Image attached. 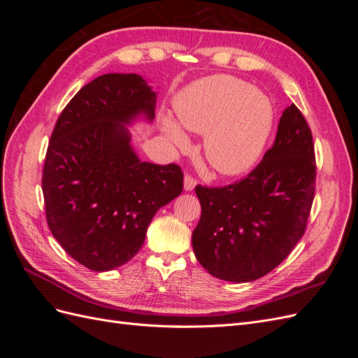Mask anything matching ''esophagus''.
<instances>
[{
	"instance_id": "34e87169",
	"label": "esophagus",
	"mask_w": 358,
	"mask_h": 358,
	"mask_svg": "<svg viewBox=\"0 0 358 358\" xmlns=\"http://www.w3.org/2000/svg\"><path fill=\"white\" fill-rule=\"evenodd\" d=\"M196 185L197 179H194L191 175H185V179H183V188H185V191H192Z\"/></svg>"
}]
</instances>
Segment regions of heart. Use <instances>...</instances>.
I'll list each match as a JSON object with an SVG mask.
<instances>
[{"label": "heart", "instance_id": "obj_1", "mask_svg": "<svg viewBox=\"0 0 358 358\" xmlns=\"http://www.w3.org/2000/svg\"><path fill=\"white\" fill-rule=\"evenodd\" d=\"M179 124L204 134V155L222 175H242L262 155L273 125V107L251 85L233 76H210L183 91L176 101ZM164 131L178 148L188 146L180 127L166 119Z\"/></svg>", "mask_w": 358, "mask_h": 358}]
</instances>
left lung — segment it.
<instances>
[{
  "label": "left lung",
  "instance_id": "8db88e82",
  "mask_svg": "<svg viewBox=\"0 0 358 358\" xmlns=\"http://www.w3.org/2000/svg\"><path fill=\"white\" fill-rule=\"evenodd\" d=\"M315 149L296 104L278 125L273 146L248 175L225 187H196L201 204L192 248L208 272L251 282L272 272L305 234L315 196Z\"/></svg>",
  "mask_w": 358,
  "mask_h": 358
}]
</instances>
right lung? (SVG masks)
Listing matches in <instances>:
<instances>
[{"label":"right lung","instance_id":"1","mask_svg":"<svg viewBox=\"0 0 358 358\" xmlns=\"http://www.w3.org/2000/svg\"><path fill=\"white\" fill-rule=\"evenodd\" d=\"M157 95L137 74L110 73L76 94L58 117L43 167L53 237L95 272L128 263L162 206L183 189L178 164L142 162L129 145L137 115L155 116Z\"/></svg>","mask_w":358,"mask_h":358}]
</instances>
